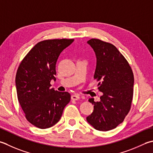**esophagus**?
Masks as SVG:
<instances>
[{
    "label": "esophagus",
    "mask_w": 153,
    "mask_h": 153,
    "mask_svg": "<svg viewBox=\"0 0 153 153\" xmlns=\"http://www.w3.org/2000/svg\"><path fill=\"white\" fill-rule=\"evenodd\" d=\"M71 100H74V101H76V100H78L79 99V95H77V94H75V95H71Z\"/></svg>",
    "instance_id": "34e87169"
}]
</instances>
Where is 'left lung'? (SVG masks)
I'll list each match as a JSON object with an SVG mask.
<instances>
[{
  "mask_svg": "<svg viewBox=\"0 0 153 153\" xmlns=\"http://www.w3.org/2000/svg\"><path fill=\"white\" fill-rule=\"evenodd\" d=\"M88 43L96 55L94 77L99 82L98 89L103 95L97 102L94 98L89 99L94 109L86 119L95 129L107 131L123 123L129 112L133 96V73L114 45L95 38Z\"/></svg>",
  "mask_w": 153,
  "mask_h": 153,
  "instance_id": "1",
  "label": "left lung"
}]
</instances>
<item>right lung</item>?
<instances>
[{
    "label": "right lung",
    "instance_id": "add662e5",
    "mask_svg": "<svg viewBox=\"0 0 153 153\" xmlns=\"http://www.w3.org/2000/svg\"><path fill=\"white\" fill-rule=\"evenodd\" d=\"M74 40L41 41L29 51L18 68L15 79L18 100L26 119L38 128L56 124L70 102V94L50 88V82L56 79V64L59 54Z\"/></svg>",
    "mask_w": 153,
    "mask_h": 153
}]
</instances>
